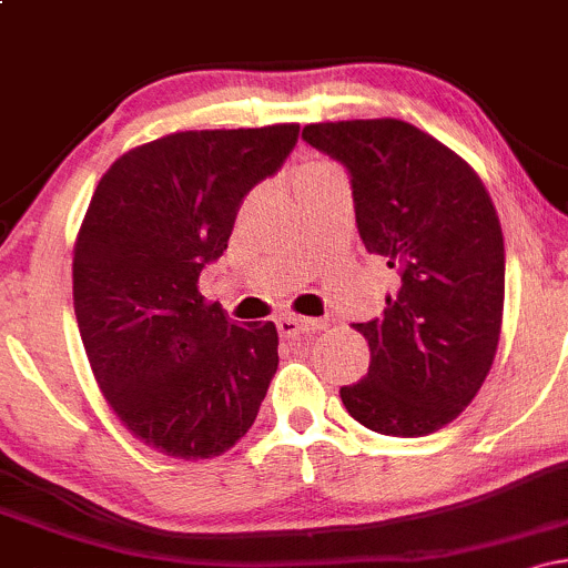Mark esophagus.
<instances>
[{
    "label": "esophagus",
    "mask_w": 568,
    "mask_h": 568,
    "mask_svg": "<svg viewBox=\"0 0 568 568\" xmlns=\"http://www.w3.org/2000/svg\"><path fill=\"white\" fill-rule=\"evenodd\" d=\"M323 321H312V317L283 315L277 321V331L283 338H296L298 334H310V331H321Z\"/></svg>",
    "instance_id": "34e87169"
}]
</instances>
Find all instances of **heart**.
<instances>
[{
  "instance_id": "b5f03b06",
  "label": "heart",
  "mask_w": 568,
  "mask_h": 568,
  "mask_svg": "<svg viewBox=\"0 0 568 568\" xmlns=\"http://www.w3.org/2000/svg\"><path fill=\"white\" fill-rule=\"evenodd\" d=\"M325 175H334V168H328L325 162H304L302 171H298V184H310V181H317V179H325Z\"/></svg>"
}]
</instances>
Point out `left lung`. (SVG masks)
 I'll list each match as a JSON object with an SVG mask.
<instances>
[{"instance_id": "left-lung-1", "label": "left lung", "mask_w": 568, "mask_h": 568, "mask_svg": "<svg viewBox=\"0 0 568 568\" xmlns=\"http://www.w3.org/2000/svg\"><path fill=\"white\" fill-rule=\"evenodd\" d=\"M302 139L347 171L363 245L397 275L384 315L355 323L371 366L342 403L374 433H435L497 355L505 240L494 202L465 160L403 120L321 122Z\"/></svg>"}]
</instances>
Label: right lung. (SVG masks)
I'll use <instances>...</instances> for the list:
<instances>
[{"instance_id":"obj_1","label":"right lung","mask_w":568,"mask_h":568,"mask_svg":"<svg viewBox=\"0 0 568 568\" xmlns=\"http://www.w3.org/2000/svg\"><path fill=\"white\" fill-rule=\"evenodd\" d=\"M298 125L186 130L122 154L74 247V312L98 387L135 438L179 459L232 448L277 371L275 323L205 304L240 202L275 175Z\"/></svg>"}]
</instances>
